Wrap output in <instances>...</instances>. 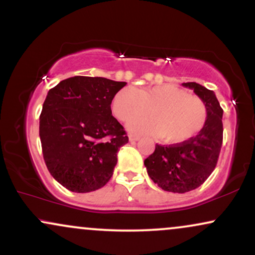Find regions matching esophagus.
I'll list each match as a JSON object with an SVG mask.
<instances>
[{"label": "esophagus", "mask_w": 255, "mask_h": 255, "mask_svg": "<svg viewBox=\"0 0 255 255\" xmlns=\"http://www.w3.org/2000/svg\"><path fill=\"white\" fill-rule=\"evenodd\" d=\"M128 137H129V141H131V142H134V141H137L138 138H140V136H137V135H133V134H130Z\"/></svg>", "instance_id": "1"}]
</instances>
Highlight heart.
<instances>
[{
	"instance_id": "1",
	"label": "heart",
	"mask_w": 255,
	"mask_h": 255,
	"mask_svg": "<svg viewBox=\"0 0 255 255\" xmlns=\"http://www.w3.org/2000/svg\"><path fill=\"white\" fill-rule=\"evenodd\" d=\"M112 113L118 120L128 122L134 133L159 135L166 143H180L195 136L207 120L201 100L173 85L131 90L120 89L112 100Z\"/></svg>"
}]
</instances>
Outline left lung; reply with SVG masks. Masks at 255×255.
<instances>
[{"instance_id":"left-lung-1","label":"left lung","mask_w":255,"mask_h":255,"mask_svg":"<svg viewBox=\"0 0 255 255\" xmlns=\"http://www.w3.org/2000/svg\"><path fill=\"white\" fill-rule=\"evenodd\" d=\"M193 89L207 109V120L194 137L178 144H156L144 160L149 178L163 191L186 193L204 183L215 166L222 144V108L213 90L196 82L182 83Z\"/></svg>"}]
</instances>
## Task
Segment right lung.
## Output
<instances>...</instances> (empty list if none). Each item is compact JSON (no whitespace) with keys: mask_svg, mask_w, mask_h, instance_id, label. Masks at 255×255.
Here are the masks:
<instances>
[{"mask_svg":"<svg viewBox=\"0 0 255 255\" xmlns=\"http://www.w3.org/2000/svg\"><path fill=\"white\" fill-rule=\"evenodd\" d=\"M126 85L74 76L48 92L40 115L42 153L51 176L69 191L93 192L111 180L118 150L128 142L111 105Z\"/></svg>","mask_w":255,"mask_h":255,"instance_id":"1","label":"right lung"}]
</instances>
